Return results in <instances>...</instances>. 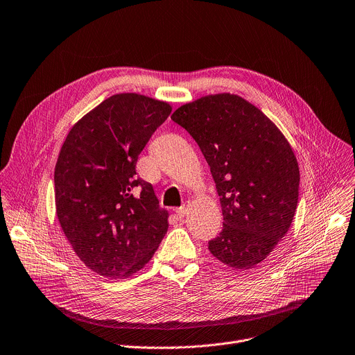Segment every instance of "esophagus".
<instances>
[{
  "instance_id": "obj_1",
  "label": "esophagus",
  "mask_w": 355,
  "mask_h": 355,
  "mask_svg": "<svg viewBox=\"0 0 355 355\" xmlns=\"http://www.w3.org/2000/svg\"><path fill=\"white\" fill-rule=\"evenodd\" d=\"M189 206H191V202H185L181 207H178L175 211H177V214L180 216V217H184L187 213H188V209H189Z\"/></svg>"
}]
</instances>
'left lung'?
Wrapping results in <instances>:
<instances>
[{
	"mask_svg": "<svg viewBox=\"0 0 355 355\" xmlns=\"http://www.w3.org/2000/svg\"><path fill=\"white\" fill-rule=\"evenodd\" d=\"M171 120L200 148L220 196L223 230L210 254L234 269L255 268L295 214L300 168L288 141L258 107L230 93L187 103Z\"/></svg>",
	"mask_w": 355,
	"mask_h": 355,
	"instance_id": "1",
	"label": "left lung"
}]
</instances>
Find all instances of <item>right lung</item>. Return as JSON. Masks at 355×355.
Here are the masks:
<instances>
[{"label":"right lung","mask_w":355,"mask_h":355,"mask_svg":"<svg viewBox=\"0 0 355 355\" xmlns=\"http://www.w3.org/2000/svg\"><path fill=\"white\" fill-rule=\"evenodd\" d=\"M171 105L114 94L72 127L54 171L57 217L79 259L108 279L130 277L153 257L168 228L152 184L135 177L138 156Z\"/></svg>","instance_id":"obj_1"}]
</instances>
